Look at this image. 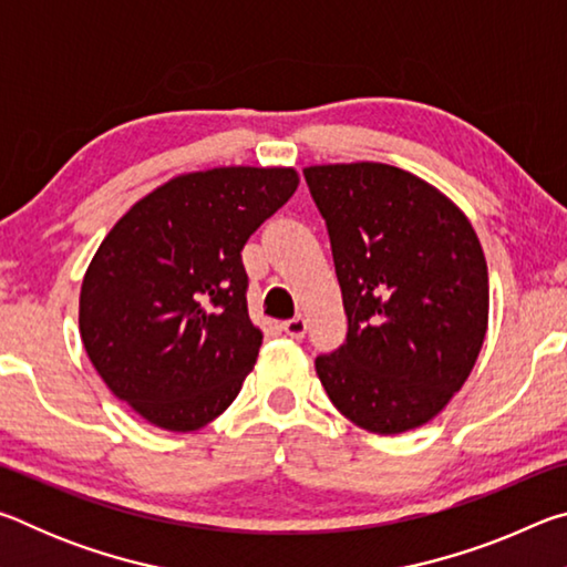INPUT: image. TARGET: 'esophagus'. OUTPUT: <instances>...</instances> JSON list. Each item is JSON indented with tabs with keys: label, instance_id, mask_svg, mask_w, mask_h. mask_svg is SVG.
Listing matches in <instances>:
<instances>
[{
	"label": "esophagus",
	"instance_id": "1",
	"mask_svg": "<svg viewBox=\"0 0 567 567\" xmlns=\"http://www.w3.org/2000/svg\"><path fill=\"white\" fill-rule=\"evenodd\" d=\"M282 330H285L287 338H292V340H302V338H305V332H307V320L302 318V315H297V318H292V320H285V322H282Z\"/></svg>",
	"mask_w": 567,
	"mask_h": 567
}]
</instances>
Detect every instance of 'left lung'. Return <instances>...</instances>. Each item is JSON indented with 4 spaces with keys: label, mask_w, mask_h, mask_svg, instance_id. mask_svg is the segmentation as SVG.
<instances>
[{
    "label": "left lung",
    "mask_w": 567,
    "mask_h": 567,
    "mask_svg": "<svg viewBox=\"0 0 567 567\" xmlns=\"http://www.w3.org/2000/svg\"><path fill=\"white\" fill-rule=\"evenodd\" d=\"M328 225L348 338L315 370L370 433L425 425L463 388L487 330V265L467 217L380 162L307 167Z\"/></svg>",
    "instance_id": "8db88e82"
}]
</instances>
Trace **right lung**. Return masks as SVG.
Returning <instances> with one entry per match:
<instances>
[{"mask_svg":"<svg viewBox=\"0 0 567 567\" xmlns=\"http://www.w3.org/2000/svg\"><path fill=\"white\" fill-rule=\"evenodd\" d=\"M297 182L285 167L179 175L102 239L82 282V342L114 398L152 425L189 433L237 398L262 344L243 247Z\"/></svg>","mask_w":567,"mask_h":567,"instance_id":"obj_1","label":"right lung"}]
</instances>
